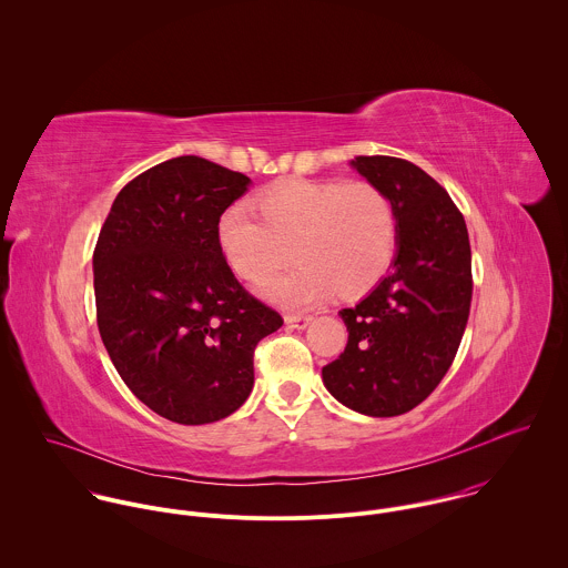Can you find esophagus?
<instances>
[{
	"label": "esophagus",
	"instance_id": "obj_1",
	"mask_svg": "<svg viewBox=\"0 0 568 568\" xmlns=\"http://www.w3.org/2000/svg\"><path fill=\"white\" fill-rule=\"evenodd\" d=\"M284 322L288 327H297V329H304L306 325L313 322V317L311 315H286L284 317Z\"/></svg>",
	"mask_w": 568,
	"mask_h": 568
}]
</instances>
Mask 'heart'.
Wrapping results in <instances>:
<instances>
[{
    "label": "heart",
    "instance_id": "obj_1",
    "mask_svg": "<svg viewBox=\"0 0 568 568\" xmlns=\"http://www.w3.org/2000/svg\"><path fill=\"white\" fill-rule=\"evenodd\" d=\"M254 210L236 203L219 221V244L232 271L248 284L280 268L288 248L297 264L262 293L286 308L311 306L338 291H369L389 268L398 219L389 196L369 181H280L257 194Z\"/></svg>",
    "mask_w": 568,
    "mask_h": 568
}]
</instances>
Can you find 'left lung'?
Segmentation results:
<instances>
[{
    "instance_id": "1",
    "label": "left lung",
    "mask_w": 568,
    "mask_h": 568,
    "mask_svg": "<svg viewBox=\"0 0 568 568\" xmlns=\"http://www.w3.org/2000/svg\"><path fill=\"white\" fill-rule=\"evenodd\" d=\"M352 165L394 203L398 248L392 273L338 313L347 345L322 376L341 405L394 417L424 403L455 361L473 302V253L464 214L422 168L387 155Z\"/></svg>"
}]
</instances>
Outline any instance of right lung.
Here are the masks:
<instances>
[{
	"label": "right lung",
	"instance_id": "add662e5",
	"mask_svg": "<svg viewBox=\"0 0 568 568\" xmlns=\"http://www.w3.org/2000/svg\"><path fill=\"white\" fill-rule=\"evenodd\" d=\"M248 176L196 155L158 163L115 196L93 248L95 320L126 387L176 424L243 406L277 311L232 273L219 221Z\"/></svg>",
	"mask_w": 568,
	"mask_h": 568
}]
</instances>
